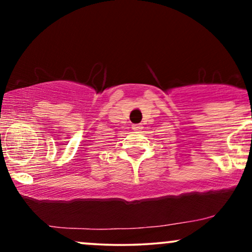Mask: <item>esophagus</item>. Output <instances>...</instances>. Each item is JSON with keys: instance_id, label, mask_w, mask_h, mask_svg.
I'll return each mask as SVG.
<instances>
[{"instance_id": "esophagus-1", "label": "esophagus", "mask_w": 252, "mask_h": 252, "mask_svg": "<svg viewBox=\"0 0 252 252\" xmlns=\"http://www.w3.org/2000/svg\"><path fill=\"white\" fill-rule=\"evenodd\" d=\"M132 129L140 130V129H142V126H141V124H132Z\"/></svg>"}]
</instances>
